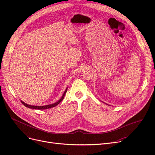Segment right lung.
Instances as JSON below:
<instances>
[{"instance_id":"right-lung-1","label":"right lung","mask_w":155,"mask_h":155,"mask_svg":"<svg viewBox=\"0 0 155 155\" xmlns=\"http://www.w3.org/2000/svg\"><path fill=\"white\" fill-rule=\"evenodd\" d=\"M67 88H66V90H65L64 94H63V96L61 97V98L58 101L56 102L54 104H50V105H43V106H36V105H28L27 104H26L25 102H24L23 101H21V103L24 105V106H26L28 108H31V109H41V110H43V109H50V108H51V107H54L55 106H56L57 105H58V104H60V102H61L62 101V100L64 99V95L65 94H66L67 92Z\"/></svg>"}]
</instances>
